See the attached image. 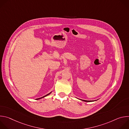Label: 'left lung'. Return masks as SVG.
Returning a JSON list of instances; mask_svg holds the SVG:
<instances>
[{
	"mask_svg": "<svg viewBox=\"0 0 129 129\" xmlns=\"http://www.w3.org/2000/svg\"><path fill=\"white\" fill-rule=\"evenodd\" d=\"M81 101H84V102H93V101H86V100H80Z\"/></svg>",
	"mask_w": 129,
	"mask_h": 129,
	"instance_id": "left-lung-1",
	"label": "left lung"
}]
</instances>
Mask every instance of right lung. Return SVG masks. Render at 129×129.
<instances>
[{"mask_svg": "<svg viewBox=\"0 0 129 129\" xmlns=\"http://www.w3.org/2000/svg\"><path fill=\"white\" fill-rule=\"evenodd\" d=\"M51 93V92H50L49 93H48V94H46V95H45V96H43V97H42V98H38V99H37L36 100H39V99H42V98H44V97H45V96H47V95H48L49 94H50V93Z\"/></svg>", "mask_w": 129, "mask_h": 129, "instance_id": "right-lung-1", "label": "right lung"}]
</instances>
